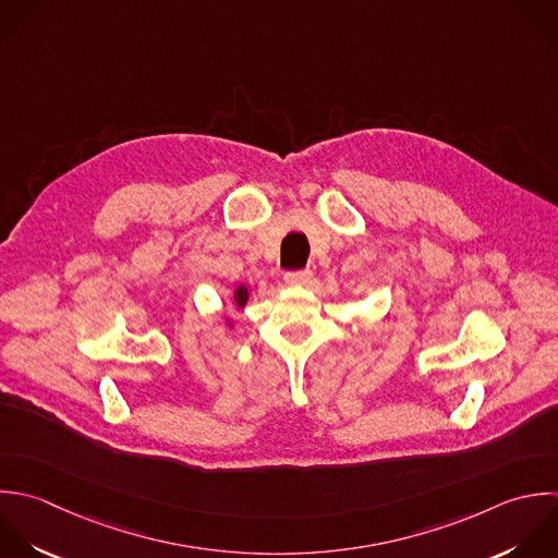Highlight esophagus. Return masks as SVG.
<instances>
[{"label": "esophagus", "mask_w": 558, "mask_h": 558, "mask_svg": "<svg viewBox=\"0 0 558 558\" xmlns=\"http://www.w3.org/2000/svg\"><path fill=\"white\" fill-rule=\"evenodd\" d=\"M313 278L311 269H302V271H287L284 274V282L291 287H306Z\"/></svg>", "instance_id": "obj_1"}]
</instances>
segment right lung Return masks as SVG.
<instances>
[{
	"label": "right lung",
	"instance_id": "1",
	"mask_svg": "<svg viewBox=\"0 0 558 558\" xmlns=\"http://www.w3.org/2000/svg\"><path fill=\"white\" fill-rule=\"evenodd\" d=\"M250 293H252V287H247V284H236L234 287V291H232V302H234V306L241 311V308H245V304H247V300H250ZM223 322L228 324V328H234V322L230 319V317H223Z\"/></svg>",
	"mask_w": 558,
	"mask_h": 558
}]
</instances>
